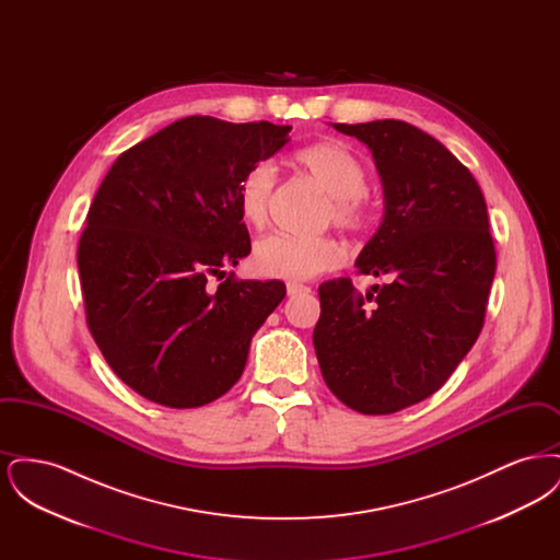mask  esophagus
<instances>
[{
	"mask_svg": "<svg viewBox=\"0 0 560 560\" xmlns=\"http://www.w3.org/2000/svg\"><path fill=\"white\" fill-rule=\"evenodd\" d=\"M311 292L308 285H302V283H288V295L295 298V295H304V293Z\"/></svg>",
	"mask_w": 560,
	"mask_h": 560,
	"instance_id": "esophagus-1",
	"label": "esophagus"
}]
</instances>
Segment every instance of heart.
Returning <instances> with one entry per match:
<instances>
[{
  "mask_svg": "<svg viewBox=\"0 0 560 560\" xmlns=\"http://www.w3.org/2000/svg\"><path fill=\"white\" fill-rule=\"evenodd\" d=\"M293 163L313 176L329 192L320 222L336 224L350 233H368L375 222L377 206L368 183V167L340 142L320 140L293 153ZM277 190V172L270 163L252 165L237 188L241 218L260 229L268 222ZM347 260V245L334 235L298 237L275 233L258 241L252 262L265 277L306 281L338 268Z\"/></svg>",
  "mask_w": 560,
  "mask_h": 560,
  "instance_id": "1",
  "label": "heart"
}]
</instances>
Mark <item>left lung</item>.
<instances>
[{
    "label": "left lung",
    "instance_id": "8db88e82",
    "mask_svg": "<svg viewBox=\"0 0 560 560\" xmlns=\"http://www.w3.org/2000/svg\"><path fill=\"white\" fill-rule=\"evenodd\" d=\"M334 128L372 149L384 185L357 272L393 281L365 295L348 277L320 283L313 345L338 399L388 416L434 395L477 342L495 245L479 183L436 138L399 119Z\"/></svg>",
    "mask_w": 560,
    "mask_h": 560
}]
</instances>
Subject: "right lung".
Here are the masks:
<instances>
[{"label": "right lung", "instance_id": "obj_1", "mask_svg": "<svg viewBox=\"0 0 560 560\" xmlns=\"http://www.w3.org/2000/svg\"><path fill=\"white\" fill-rule=\"evenodd\" d=\"M290 130L185 117L124 151L96 190L78 245L85 323L140 397L192 409L240 382L288 290L226 275L252 252L237 188Z\"/></svg>", "mask_w": 560, "mask_h": 560}]
</instances>
